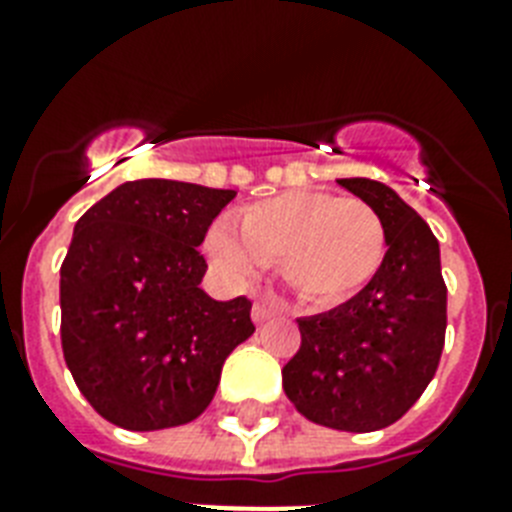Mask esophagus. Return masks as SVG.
<instances>
[{
	"instance_id": "1",
	"label": "esophagus",
	"mask_w": 512,
	"mask_h": 512,
	"mask_svg": "<svg viewBox=\"0 0 512 512\" xmlns=\"http://www.w3.org/2000/svg\"><path fill=\"white\" fill-rule=\"evenodd\" d=\"M273 316H276V311H273V305L268 303H255V308H252V319H255V324H265V321H271Z\"/></svg>"
}]
</instances>
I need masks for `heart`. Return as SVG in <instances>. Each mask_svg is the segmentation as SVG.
<instances>
[{
    "label": "heart",
    "mask_w": 512,
    "mask_h": 512,
    "mask_svg": "<svg viewBox=\"0 0 512 512\" xmlns=\"http://www.w3.org/2000/svg\"><path fill=\"white\" fill-rule=\"evenodd\" d=\"M207 252L233 279H247L260 263H279L303 303L335 308L380 273L388 233L366 201L289 191L249 204L239 215V233L215 225Z\"/></svg>",
    "instance_id": "b5f03b06"
}]
</instances>
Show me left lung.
<instances>
[{"instance_id": "left-lung-1", "label": "left lung", "mask_w": 512, "mask_h": 512, "mask_svg": "<svg viewBox=\"0 0 512 512\" xmlns=\"http://www.w3.org/2000/svg\"><path fill=\"white\" fill-rule=\"evenodd\" d=\"M337 183L382 217L385 263L348 303L297 321L303 345L281 382L305 420L372 433L401 420L436 374L446 284L436 236L393 188L369 177Z\"/></svg>"}]
</instances>
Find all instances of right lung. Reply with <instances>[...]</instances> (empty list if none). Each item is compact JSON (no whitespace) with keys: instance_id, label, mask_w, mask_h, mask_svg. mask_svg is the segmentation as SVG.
Returning <instances> with one entry per match:
<instances>
[{"instance_id":"right-lung-1","label":"right lung","mask_w":512,"mask_h":512,"mask_svg":"<svg viewBox=\"0 0 512 512\" xmlns=\"http://www.w3.org/2000/svg\"><path fill=\"white\" fill-rule=\"evenodd\" d=\"M236 191L130 180L74 225L60 268L63 356L92 409L124 430L196 420L228 353L252 337L247 297L212 300L199 244Z\"/></svg>"}]
</instances>
